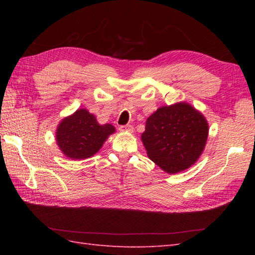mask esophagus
Listing matches in <instances>:
<instances>
[{"instance_id": "1", "label": "esophagus", "mask_w": 255, "mask_h": 255, "mask_svg": "<svg viewBox=\"0 0 255 255\" xmlns=\"http://www.w3.org/2000/svg\"><path fill=\"white\" fill-rule=\"evenodd\" d=\"M119 130L121 131H126V132H132L133 131V127L131 125H124V126L119 127Z\"/></svg>"}]
</instances>
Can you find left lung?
<instances>
[{
    "label": "left lung",
    "instance_id": "8db88e82",
    "mask_svg": "<svg viewBox=\"0 0 255 255\" xmlns=\"http://www.w3.org/2000/svg\"><path fill=\"white\" fill-rule=\"evenodd\" d=\"M208 122L186 102L161 106L147 118L141 141L151 161L169 174L188 169L202 155Z\"/></svg>",
    "mask_w": 255,
    "mask_h": 255
}]
</instances>
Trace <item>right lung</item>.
<instances>
[{"mask_svg": "<svg viewBox=\"0 0 255 255\" xmlns=\"http://www.w3.org/2000/svg\"><path fill=\"white\" fill-rule=\"evenodd\" d=\"M115 131L113 125H100L93 114L86 108H79L59 123L56 141L67 158L84 160L99 152L107 138Z\"/></svg>", "mask_w": 255, "mask_h": 255, "instance_id": "1", "label": "right lung"}]
</instances>
